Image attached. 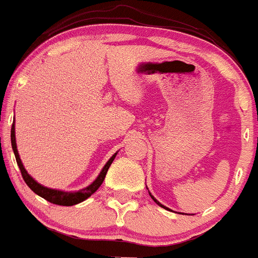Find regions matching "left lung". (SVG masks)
Returning a JSON list of instances; mask_svg holds the SVG:
<instances>
[{"mask_svg":"<svg viewBox=\"0 0 258 258\" xmlns=\"http://www.w3.org/2000/svg\"><path fill=\"white\" fill-rule=\"evenodd\" d=\"M148 193H150V191H148ZM150 195H151V198H152V199H153V200H154V203H156V204H158V205H159V207H161V208H163V209H165V210H169V211H170V209H169V208L164 207V205H163V204H161V203H159V202H158V200H157V199H156V198H154V197H153V195H152L151 193H150ZM186 215H188V214H186ZM190 215H194V214H190Z\"/></svg>","mask_w":258,"mask_h":258,"instance_id":"obj_1","label":"left lung"}]
</instances>
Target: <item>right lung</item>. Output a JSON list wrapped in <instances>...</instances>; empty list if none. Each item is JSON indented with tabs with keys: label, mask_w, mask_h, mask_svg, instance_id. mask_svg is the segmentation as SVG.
I'll return each instance as SVG.
<instances>
[{
	"label": "right lung",
	"mask_w": 258,
	"mask_h": 258,
	"mask_svg": "<svg viewBox=\"0 0 258 258\" xmlns=\"http://www.w3.org/2000/svg\"><path fill=\"white\" fill-rule=\"evenodd\" d=\"M11 143H12V150H13V153H15L18 167H20L21 169L22 177H23L27 185H28L37 195L44 198V199L48 200L49 203H53V204H56V205H63V207H72V205L79 204V203L88 199L89 197H91V195H93L95 191L99 189V186L102 184L105 177H106L108 168H110V165L113 162V159H115V157L117 156V152H116V153L108 159L106 164H105L104 168L101 169V172H100V174L97 175V178L95 179L90 185H88L86 188L80 189V190L78 191H64V190H59V189H51V188H48V186L42 185V184L38 183L36 179H33L28 174V172H27L26 168H24L23 163H22L20 158V153H18L17 151L15 122H13L12 128H11Z\"/></svg>",
	"instance_id": "add662e5"
}]
</instances>
